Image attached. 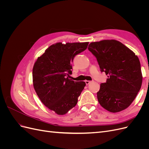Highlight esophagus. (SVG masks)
Returning a JSON list of instances; mask_svg holds the SVG:
<instances>
[{
	"instance_id": "34e87169",
	"label": "esophagus",
	"mask_w": 149,
	"mask_h": 149,
	"mask_svg": "<svg viewBox=\"0 0 149 149\" xmlns=\"http://www.w3.org/2000/svg\"><path fill=\"white\" fill-rule=\"evenodd\" d=\"M91 83V81H87V80H86L85 81V83H86V84H89V83Z\"/></svg>"
}]
</instances>
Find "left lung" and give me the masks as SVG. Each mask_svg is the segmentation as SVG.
Listing matches in <instances>:
<instances>
[{
	"label": "left lung",
	"instance_id": "left-lung-1",
	"mask_svg": "<svg viewBox=\"0 0 149 149\" xmlns=\"http://www.w3.org/2000/svg\"><path fill=\"white\" fill-rule=\"evenodd\" d=\"M88 48L96 58L101 71L108 77L97 93L99 102L111 112L126 109L141 88L142 75L138 57L115 40L92 42Z\"/></svg>",
	"mask_w": 149,
	"mask_h": 149
}]
</instances>
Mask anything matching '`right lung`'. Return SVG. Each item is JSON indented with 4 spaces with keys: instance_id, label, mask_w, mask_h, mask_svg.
I'll return each mask as SVG.
<instances>
[{
    "instance_id": "obj_1",
    "label": "right lung",
    "mask_w": 149,
    "mask_h": 149,
    "mask_svg": "<svg viewBox=\"0 0 149 149\" xmlns=\"http://www.w3.org/2000/svg\"><path fill=\"white\" fill-rule=\"evenodd\" d=\"M88 42L57 43L38 58L33 68V87L40 100L58 115L65 114L78 102L86 83L70 79L74 56L87 48Z\"/></svg>"
}]
</instances>
